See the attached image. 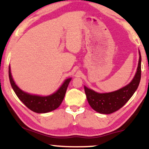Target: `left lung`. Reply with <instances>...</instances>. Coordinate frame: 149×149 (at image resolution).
Returning <instances> with one entry per match:
<instances>
[{
    "instance_id": "left-lung-1",
    "label": "left lung",
    "mask_w": 149,
    "mask_h": 149,
    "mask_svg": "<svg viewBox=\"0 0 149 149\" xmlns=\"http://www.w3.org/2000/svg\"><path fill=\"white\" fill-rule=\"evenodd\" d=\"M141 54L137 70L131 83L117 91L109 93L97 92L84 87L85 92L89 104L97 112L104 114H110L119 110L127 103L137 89L141 80Z\"/></svg>"
}]
</instances>
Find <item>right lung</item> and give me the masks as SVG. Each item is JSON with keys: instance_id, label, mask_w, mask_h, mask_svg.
<instances>
[{"instance_id": "add662e5", "label": "right lung", "mask_w": 149, "mask_h": 149, "mask_svg": "<svg viewBox=\"0 0 149 149\" xmlns=\"http://www.w3.org/2000/svg\"><path fill=\"white\" fill-rule=\"evenodd\" d=\"M9 78L10 84L18 98L24 104V105L33 112L42 113H47L57 109L64 100L66 89L71 81V78H68L64 81L62 85L55 93L47 97H40L37 95H31L23 92L15 84L12 77L10 68L9 67Z\"/></svg>"}]
</instances>
